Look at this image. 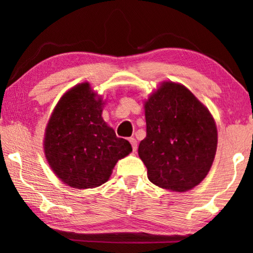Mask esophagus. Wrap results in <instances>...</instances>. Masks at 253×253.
<instances>
[{
	"label": "esophagus",
	"mask_w": 253,
	"mask_h": 253,
	"mask_svg": "<svg viewBox=\"0 0 253 253\" xmlns=\"http://www.w3.org/2000/svg\"><path fill=\"white\" fill-rule=\"evenodd\" d=\"M129 141H130V144L132 145V150L136 152L137 151V140L134 139V138H130Z\"/></svg>",
	"instance_id": "1"
}]
</instances>
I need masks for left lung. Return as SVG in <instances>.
Segmentation results:
<instances>
[{
    "mask_svg": "<svg viewBox=\"0 0 253 253\" xmlns=\"http://www.w3.org/2000/svg\"><path fill=\"white\" fill-rule=\"evenodd\" d=\"M146 137L138 147L153 184L184 192L198 185L215 157L217 131L209 109L183 85L166 82L145 102Z\"/></svg>",
    "mask_w": 253,
    "mask_h": 253,
    "instance_id": "8db88e82",
    "label": "left lung"
}]
</instances>
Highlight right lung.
<instances>
[{
  "label": "right lung",
  "mask_w": 253,
  "mask_h": 253,
  "mask_svg": "<svg viewBox=\"0 0 253 253\" xmlns=\"http://www.w3.org/2000/svg\"><path fill=\"white\" fill-rule=\"evenodd\" d=\"M102 99L83 83L62 96L46 127L44 155L63 183L92 189L109 179L116 162L132 151L102 120Z\"/></svg>",
  "instance_id": "right-lung-1"
}]
</instances>
